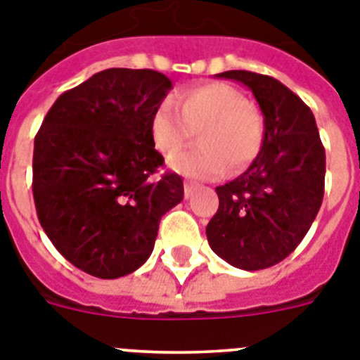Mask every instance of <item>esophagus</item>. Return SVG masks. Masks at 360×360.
Masks as SVG:
<instances>
[{"label": "esophagus", "mask_w": 360, "mask_h": 360, "mask_svg": "<svg viewBox=\"0 0 360 360\" xmlns=\"http://www.w3.org/2000/svg\"><path fill=\"white\" fill-rule=\"evenodd\" d=\"M195 190H198V184L192 183V181H184V198H192Z\"/></svg>", "instance_id": "esophagus-1"}]
</instances>
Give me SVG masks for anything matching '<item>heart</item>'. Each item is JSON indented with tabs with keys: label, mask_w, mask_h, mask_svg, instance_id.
Instances as JSON below:
<instances>
[{
	"label": "heart",
	"mask_w": 360,
	"mask_h": 360,
	"mask_svg": "<svg viewBox=\"0 0 360 360\" xmlns=\"http://www.w3.org/2000/svg\"><path fill=\"white\" fill-rule=\"evenodd\" d=\"M176 105L162 101L150 120V136L155 148L167 158L188 145L195 132V148L172 159L170 165L193 179H215L228 167L246 168L257 158L262 145V117L245 96L223 83H206L183 92Z\"/></svg>",
	"instance_id": "1"
}]
</instances>
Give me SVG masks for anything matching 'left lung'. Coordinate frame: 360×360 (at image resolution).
I'll return each mask as SVG.
<instances>
[{
    "instance_id": "obj_1",
    "label": "left lung",
    "mask_w": 360,
    "mask_h": 360,
    "mask_svg": "<svg viewBox=\"0 0 360 360\" xmlns=\"http://www.w3.org/2000/svg\"><path fill=\"white\" fill-rule=\"evenodd\" d=\"M217 77L248 86L264 115L259 155L245 174L217 186L210 248L240 270H264L288 257L308 233L324 195L326 154L311 110L275 77L228 70Z\"/></svg>"
}]
</instances>
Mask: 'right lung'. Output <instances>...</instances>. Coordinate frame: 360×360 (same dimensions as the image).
<instances>
[{"label":"right lung","instance_id":"1","mask_svg":"<svg viewBox=\"0 0 360 360\" xmlns=\"http://www.w3.org/2000/svg\"><path fill=\"white\" fill-rule=\"evenodd\" d=\"M172 81L150 68H106L61 94L34 139L37 219L67 261L99 279L145 264L159 221L183 201L177 174L154 177L162 155L152 114Z\"/></svg>","mask_w":360,"mask_h":360}]
</instances>
